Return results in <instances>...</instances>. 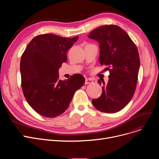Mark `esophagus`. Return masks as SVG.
Instances as JSON below:
<instances>
[{
    "instance_id": "obj_1",
    "label": "esophagus",
    "mask_w": 159,
    "mask_h": 159,
    "mask_svg": "<svg viewBox=\"0 0 159 159\" xmlns=\"http://www.w3.org/2000/svg\"><path fill=\"white\" fill-rule=\"evenodd\" d=\"M91 83H93V80L90 79H86L85 80V84H91Z\"/></svg>"
}]
</instances>
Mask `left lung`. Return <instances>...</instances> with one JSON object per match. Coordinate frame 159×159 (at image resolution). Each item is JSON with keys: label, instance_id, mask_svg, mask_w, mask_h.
<instances>
[{"label": "left lung", "instance_id": "left-lung-1", "mask_svg": "<svg viewBox=\"0 0 159 159\" xmlns=\"http://www.w3.org/2000/svg\"><path fill=\"white\" fill-rule=\"evenodd\" d=\"M88 37L99 43V62L109 70L107 84L102 81V93L92 104L98 110L113 113L131 101L136 89L140 67L138 49L128 33L116 25H105L91 31ZM101 85V82L98 80Z\"/></svg>", "mask_w": 159, "mask_h": 159}]
</instances>
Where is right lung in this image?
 Listing matches in <instances>:
<instances>
[{
	"label": "right lung",
	"instance_id": "1",
	"mask_svg": "<svg viewBox=\"0 0 159 159\" xmlns=\"http://www.w3.org/2000/svg\"><path fill=\"white\" fill-rule=\"evenodd\" d=\"M79 37L64 38L43 34L33 38L20 59L21 85L29 105L39 114L53 118L63 113L75 91L85 82L80 74L59 80L58 69L67 61L66 53Z\"/></svg>",
	"mask_w": 159,
	"mask_h": 159
}]
</instances>
